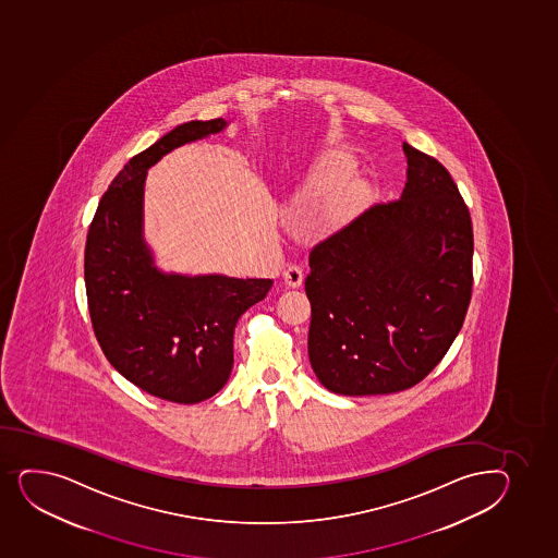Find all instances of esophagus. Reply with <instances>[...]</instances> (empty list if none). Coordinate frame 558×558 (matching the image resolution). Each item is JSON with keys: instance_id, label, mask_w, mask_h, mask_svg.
Returning <instances> with one entry per match:
<instances>
[{"instance_id": "esophagus-1", "label": "esophagus", "mask_w": 558, "mask_h": 558, "mask_svg": "<svg viewBox=\"0 0 558 558\" xmlns=\"http://www.w3.org/2000/svg\"><path fill=\"white\" fill-rule=\"evenodd\" d=\"M283 282L288 288H300L304 282V270L300 265H289L288 269L283 270Z\"/></svg>"}]
</instances>
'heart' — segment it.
Returning <instances> with one entry per match:
<instances>
[{
  "label": "heart",
  "instance_id": "obj_1",
  "mask_svg": "<svg viewBox=\"0 0 558 558\" xmlns=\"http://www.w3.org/2000/svg\"><path fill=\"white\" fill-rule=\"evenodd\" d=\"M350 168L352 158L342 150H333L324 156L317 173L294 197L293 216L302 217L300 227L304 234L323 238L344 227L360 214L365 198L363 184L354 179L338 182Z\"/></svg>",
  "mask_w": 558,
  "mask_h": 558
}]
</instances>
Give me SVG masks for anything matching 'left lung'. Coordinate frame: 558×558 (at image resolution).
I'll list each match as a JSON object with an SVG mask.
<instances>
[{
    "label": "left lung",
    "mask_w": 558,
    "mask_h": 558,
    "mask_svg": "<svg viewBox=\"0 0 558 558\" xmlns=\"http://www.w3.org/2000/svg\"><path fill=\"white\" fill-rule=\"evenodd\" d=\"M408 182L310 252L307 354L326 389L390 395L426 378L472 299V219L433 156L403 144Z\"/></svg>",
    "instance_id": "1"
}]
</instances>
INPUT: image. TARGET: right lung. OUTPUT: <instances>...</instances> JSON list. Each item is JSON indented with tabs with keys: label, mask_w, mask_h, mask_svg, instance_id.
I'll use <instances>...</instances> for the list:
<instances>
[{
	"label": "right lung",
	"mask_w": 558,
	"mask_h": 558,
	"mask_svg": "<svg viewBox=\"0 0 558 558\" xmlns=\"http://www.w3.org/2000/svg\"><path fill=\"white\" fill-rule=\"evenodd\" d=\"M227 125L222 118L190 121L131 158L86 238L84 283L102 354L123 378L168 402H203L225 387L235 324L272 288L264 278L163 272L144 238L147 169Z\"/></svg>",
	"instance_id": "1"
}]
</instances>
